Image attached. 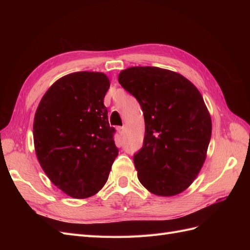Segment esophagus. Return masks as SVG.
<instances>
[{
    "label": "esophagus",
    "instance_id": "1",
    "mask_svg": "<svg viewBox=\"0 0 250 250\" xmlns=\"http://www.w3.org/2000/svg\"><path fill=\"white\" fill-rule=\"evenodd\" d=\"M118 132L120 133L121 137H123V135H124V134H125V132H126L125 127H119V128H118Z\"/></svg>",
    "mask_w": 250,
    "mask_h": 250
}]
</instances>
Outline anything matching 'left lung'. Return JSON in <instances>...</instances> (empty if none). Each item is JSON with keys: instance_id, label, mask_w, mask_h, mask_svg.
Masks as SVG:
<instances>
[{"instance_id": "obj_1", "label": "left lung", "mask_w": 250, "mask_h": 250, "mask_svg": "<svg viewBox=\"0 0 250 250\" xmlns=\"http://www.w3.org/2000/svg\"><path fill=\"white\" fill-rule=\"evenodd\" d=\"M118 79L144 112V145L133 156L140 183L156 196L180 194L198 176L210 141L200 92L183 75L156 66L128 67Z\"/></svg>"}]
</instances>
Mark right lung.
I'll use <instances>...</instances> for the list:
<instances>
[{
    "label": "right lung",
    "mask_w": 250,
    "mask_h": 250,
    "mask_svg": "<svg viewBox=\"0 0 250 250\" xmlns=\"http://www.w3.org/2000/svg\"><path fill=\"white\" fill-rule=\"evenodd\" d=\"M109 86L104 73L65 75L50 86L35 112L37 160L53 185L75 199L101 190L119 152L103 103Z\"/></svg>",
    "instance_id": "1"
}]
</instances>
